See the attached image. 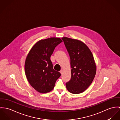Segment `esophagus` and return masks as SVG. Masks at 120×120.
Wrapping results in <instances>:
<instances>
[{
  "mask_svg": "<svg viewBox=\"0 0 120 120\" xmlns=\"http://www.w3.org/2000/svg\"><path fill=\"white\" fill-rule=\"evenodd\" d=\"M60 73L61 74H62L63 73V70L61 69V70L60 71Z\"/></svg>",
  "mask_w": 120,
  "mask_h": 120,
  "instance_id": "34e87169",
  "label": "esophagus"
}]
</instances>
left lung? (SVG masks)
<instances>
[{
	"instance_id": "1",
	"label": "left lung",
	"mask_w": 120,
	"mask_h": 120,
	"mask_svg": "<svg viewBox=\"0 0 120 120\" xmlns=\"http://www.w3.org/2000/svg\"><path fill=\"white\" fill-rule=\"evenodd\" d=\"M70 58L71 78L66 83L67 90L71 93L84 92L91 84L96 73L93 55L87 45L80 40L63 37Z\"/></svg>"
}]
</instances>
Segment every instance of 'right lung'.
<instances>
[{
  "label": "right lung",
  "mask_w": 120,
  "mask_h": 120,
  "mask_svg": "<svg viewBox=\"0 0 120 120\" xmlns=\"http://www.w3.org/2000/svg\"><path fill=\"white\" fill-rule=\"evenodd\" d=\"M62 42L59 38H50L38 41L27 56L25 72L31 86L40 93L53 89L61 74L53 69L50 57L55 47Z\"/></svg>",
  "instance_id": "add662e5"
}]
</instances>
